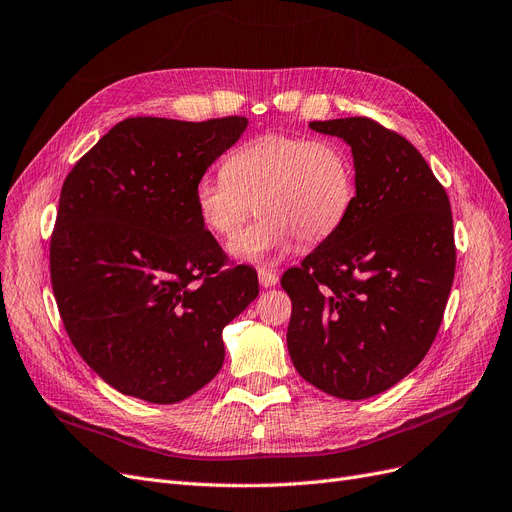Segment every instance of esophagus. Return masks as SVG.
Instances as JSON below:
<instances>
[{
	"mask_svg": "<svg viewBox=\"0 0 512 512\" xmlns=\"http://www.w3.org/2000/svg\"><path fill=\"white\" fill-rule=\"evenodd\" d=\"M257 276H259V285H261V287H276V285H278V274H276V272L259 270Z\"/></svg>",
	"mask_w": 512,
	"mask_h": 512,
	"instance_id": "obj_1",
	"label": "esophagus"
}]
</instances>
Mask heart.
<instances>
[{
	"instance_id": "1",
	"label": "heart",
	"mask_w": 512,
	"mask_h": 512,
	"mask_svg": "<svg viewBox=\"0 0 512 512\" xmlns=\"http://www.w3.org/2000/svg\"><path fill=\"white\" fill-rule=\"evenodd\" d=\"M194 202L219 238H232L257 208L261 219L230 242V253L268 261L295 238L314 244L344 223L354 202V170L335 141L263 132L236 147L221 173L196 179Z\"/></svg>"
}]
</instances>
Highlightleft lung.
<instances>
[{
    "instance_id": "left-lung-1",
    "label": "left lung",
    "mask_w": 512,
    "mask_h": 512,
    "mask_svg": "<svg viewBox=\"0 0 512 512\" xmlns=\"http://www.w3.org/2000/svg\"><path fill=\"white\" fill-rule=\"evenodd\" d=\"M310 128L350 145L356 196L344 223L282 274L287 346L306 382L361 401L401 382L437 337L456 272L451 206L394 130L369 118Z\"/></svg>"
}]
</instances>
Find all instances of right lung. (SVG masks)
<instances>
[{"mask_svg": "<svg viewBox=\"0 0 512 512\" xmlns=\"http://www.w3.org/2000/svg\"><path fill=\"white\" fill-rule=\"evenodd\" d=\"M249 120L126 118L67 175L50 240L65 331L122 394L170 405L223 365V327L259 295L249 266L225 268L194 185Z\"/></svg>", "mask_w": 512, "mask_h": 512, "instance_id": "obj_1", "label": "right lung"}]
</instances>
